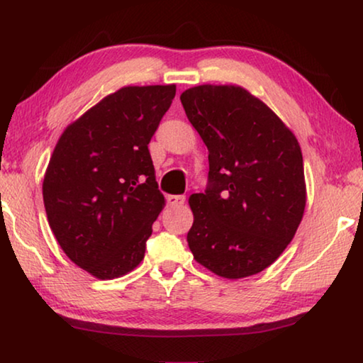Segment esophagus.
I'll return each instance as SVG.
<instances>
[{"mask_svg":"<svg viewBox=\"0 0 363 363\" xmlns=\"http://www.w3.org/2000/svg\"><path fill=\"white\" fill-rule=\"evenodd\" d=\"M183 203H185V196L183 194H169L167 196V204L169 206H182Z\"/></svg>","mask_w":363,"mask_h":363,"instance_id":"1","label":"esophagus"}]
</instances>
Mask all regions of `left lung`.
Here are the masks:
<instances>
[{"label":"left lung","mask_w":363,"mask_h":363,"mask_svg":"<svg viewBox=\"0 0 363 363\" xmlns=\"http://www.w3.org/2000/svg\"><path fill=\"white\" fill-rule=\"evenodd\" d=\"M208 147V188L190 196L186 235L194 260L238 280L272 265L295 238L306 206L303 155L295 134L264 101L238 85L182 93Z\"/></svg>","instance_id":"left-lung-1"}]
</instances>
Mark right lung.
<instances>
[{"label":"right lung","instance_id":"obj_1","mask_svg":"<svg viewBox=\"0 0 363 363\" xmlns=\"http://www.w3.org/2000/svg\"><path fill=\"white\" fill-rule=\"evenodd\" d=\"M175 85L124 86L67 125L42 194L49 225L68 259L99 280L134 270L165 206L149 143Z\"/></svg>","mask_w":363,"mask_h":363}]
</instances>
